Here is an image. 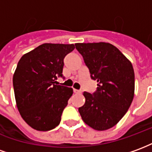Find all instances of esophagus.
Here are the masks:
<instances>
[{"label": "esophagus", "instance_id": "esophagus-1", "mask_svg": "<svg viewBox=\"0 0 152 152\" xmlns=\"http://www.w3.org/2000/svg\"><path fill=\"white\" fill-rule=\"evenodd\" d=\"M73 91H74L75 94H80V93H81V90H79V89H73Z\"/></svg>", "mask_w": 152, "mask_h": 152}]
</instances>
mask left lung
Instances as JSON below:
<instances>
[{
    "label": "left lung",
    "mask_w": 152,
    "mask_h": 152,
    "mask_svg": "<svg viewBox=\"0 0 152 152\" xmlns=\"http://www.w3.org/2000/svg\"><path fill=\"white\" fill-rule=\"evenodd\" d=\"M90 76L97 80L93 94L84 92L85 104L79 107L83 121L98 131L111 129L124 116L134 96L132 63L117 48L107 42L76 43Z\"/></svg>",
    "instance_id": "1"
}]
</instances>
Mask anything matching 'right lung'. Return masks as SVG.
<instances>
[{"label":"right lung","mask_w":152,"mask_h":152,"mask_svg":"<svg viewBox=\"0 0 152 152\" xmlns=\"http://www.w3.org/2000/svg\"><path fill=\"white\" fill-rule=\"evenodd\" d=\"M73 44L45 43L23 54L13 76L15 101L22 118L32 129L49 131L59 124L72 88L55 85L63 76V59Z\"/></svg>","instance_id":"right-lung-1"}]
</instances>
